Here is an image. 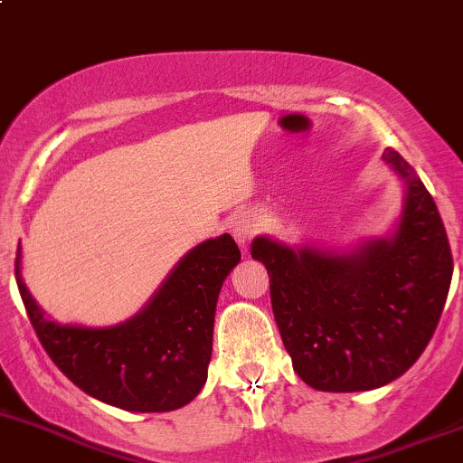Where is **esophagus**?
I'll return each mask as SVG.
<instances>
[{"instance_id":"1","label":"esophagus","mask_w":463,"mask_h":463,"mask_svg":"<svg viewBox=\"0 0 463 463\" xmlns=\"http://www.w3.org/2000/svg\"><path fill=\"white\" fill-rule=\"evenodd\" d=\"M259 230H260V221L254 212H241L230 218V232L241 247H245L247 242L251 241V236H254Z\"/></svg>"}]
</instances>
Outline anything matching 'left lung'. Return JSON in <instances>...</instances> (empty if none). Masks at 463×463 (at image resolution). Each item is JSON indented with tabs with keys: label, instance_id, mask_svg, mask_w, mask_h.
Returning a JSON list of instances; mask_svg holds the SVG:
<instances>
[{
	"label": "left lung",
	"instance_id": "8db88e82",
	"mask_svg": "<svg viewBox=\"0 0 463 463\" xmlns=\"http://www.w3.org/2000/svg\"><path fill=\"white\" fill-rule=\"evenodd\" d=\"M381 158L403 187L390 233L345 250L251 241L294 373L323 392L374 390L412 368L450 289V245L435 200L397 151Z\"/></svg>",
	"mask_w": 463,
	"mask_h": 463
}]
</instances>
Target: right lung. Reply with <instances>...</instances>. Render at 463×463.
Returning a JSON list of instances; mask_svg holds the SVG:
<instances>
[{"label": "right lung", "mask_w": 463, "mask_h": 463, "mask_svg": "<svg viewBox=\"0 0 463 463\" xmlns=\"http://www.w3.org/2000/svg\"><path fill=\"white\" fill-rule=\"evenodd\" d=\"M241 250L230 233L189 250L145 307L109 327L57 323L28 292L17 247L15 279L46 354L80 390L128 412L187 406L212 361L218 294Z\"/></svg>", "instance_id": "right-lung-1"}]
</instances>
